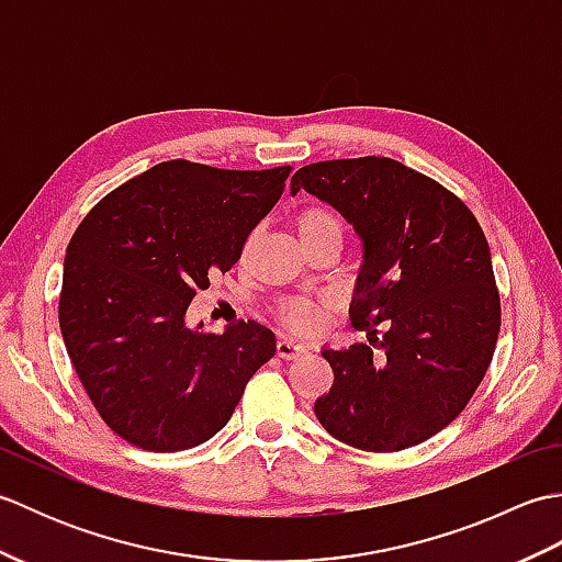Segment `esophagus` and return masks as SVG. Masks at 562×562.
<instances>
[{
	"label": "esophagus",
	"instance_id": "1",
	"mask_svg": "<svg viewBox=\"0 0 562 562\" xmlns=\"http://www.w3.org/2000/svg\"><path fill=\"white\" fill-rule=\"evenodd\" d=\"M304 352H306V350L302 348L300 342L288 340V338L278 340V355L282 357V360H296V357H302Z\"/></svg>",
	"mask_w": 562,
	"mask_h": 562
}]
</instances>
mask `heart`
<instances>
[{
    "label": "heart",
    "mask_w": 562,
    "mask_h": 562,
    "mask_svg": "<svg viewBox=\"0 0 562 562\" xmlns=\"http://www.w3.org/2000/svg\"><path fill=\"white\" fill-rule=\"evenodd\" d=\"M300 241H314L324 236H342V220L328 205H306L294 220ZM326 314V300H290L280 306V318L294 330H314Z\"/></svg>",
    "instance_id": "obj_1"
}]
</instances>
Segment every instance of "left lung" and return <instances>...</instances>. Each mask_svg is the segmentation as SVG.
I'll return each instance as SVG.
<instances>
[{"label":"left lung","mask_w":562,"mask_h":562,"mask_svg":"<svg viewBox=\"0 0 562 562\" xmlns=\"http://www.w3.org/2000/svg\"><path fill=\"white\" fill-rule=\"evenodd\" d=\"M300 190L362 238L350 318L372 336L321 352L336 381L314 405L318 423L362 451L420 445L465 408L495 352L499 292L481 224L451 190L386 157L302 166Z\"/></svg>","instance_id":"obj_1"}]
</instances>
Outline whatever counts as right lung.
I'll list each match as a JSON object with an SVG mask.
<instances>
[{
    "mask_svg": "<svg viewBox=\"0 0 562 562\" xmlns=\"http://www.w3.org/2000/svg\"><path fill=\"white\" fill-rule=\"evenodd\" d=\"M290 171L164 161L115 188L77 226L59 330L93 408L130 445L181 451L207 441L274 355L272 330L256 321L214 336L202 324L188 328L186 312L212 272L241 258Z\"/></svg>",
    "mask_w": 562,
    "mask_h": 562,
    "instance_id": "right-lung-1",
    "label": "right lung"
}]
</instances>
